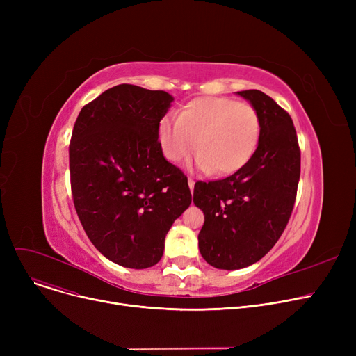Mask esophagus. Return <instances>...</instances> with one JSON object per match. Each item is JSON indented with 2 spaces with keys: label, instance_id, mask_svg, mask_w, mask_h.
Masks as SVG:
<instances>
[{
  "label": "esophagus",
  "instance_id": "34e87169",
  "mask_svg": "<svg viewBox=\"0 0 356 356\" xmlns=\"http://www.w3.org/2000/svg\"><path fill=\"white\" fill-rule=\"evenodd\" d=\"M188 181H189V188H191V192L193 193V189H195V180L189 177V180H188Z\"/></svg>",
  "mask_w": 356,
  "mask_h": 356
}]
</instances>
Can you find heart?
Instances as JSON below:
<instances>
[{"mask_svg": "<svg viewBox=\"0 0 356 356\" xmlns=\"http://www.w3.org/2000/svg\"><path fill=\"white\" fill-rule=\"evenodd\" d=\"M261 133L257 109L231 98L203 97L186 104L179 118L164 117L159 124V141L164 157L177 163L195 145L200 170L231 175L254 156Z\"/></svg>", "mask_w": 356, "mask_h": 356, "instance_id": "obj_1", "label": "heart"}]
</instances>
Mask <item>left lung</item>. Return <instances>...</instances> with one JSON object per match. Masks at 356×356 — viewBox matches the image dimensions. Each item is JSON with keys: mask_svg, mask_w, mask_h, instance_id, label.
<instances>
[{"mask_svg": "<svg viewBox=\"0 0 356 356\" xmlns=\"http://www.w3.org/2000/svg\"><path fill=\"white\" fill-rule=\"evenodd\" d=\"M236 93L258 112V147L238 172L199 181L193 192L204 215L199 251L219 270L245 268L275 245L293 212L300 179V148L290 115L264 92Z\"/></svg>", "mask_w": 356, "mask_h": 356, "instance_id": "obj_1", "label": "left lung"}]
</instances>
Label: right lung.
<instances>
[{
    "instance_id": "1",
    "label": "right lung",
    "mask_w": 356,
    "mask_h": 356,
    "mask_svg": "<svg viewBox=\"0 0 356 356\" xmlns=\"http://www.w3.org/2000/svg\"><path fill=\"white\" fill-rule=\"evenodd\" d=\"M173 101L164 90L117 85L85 105L73 127L74 209L95 248L127 268L159 263L168 229L192 202L188 177L159 141Z\"/></svg>"
}]
</instances>
